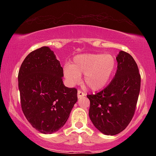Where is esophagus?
<instances>
[{
  "label": "esophagus",
  "mask_w": 156,
  "mask_h": 156,
  "mask_svg": "<svg viewBox=\"0 0 156 156\" xmlns=\"http://www.w3.org/2000/svg\"><path fill=\"white\" fill-rule=\"evenodd\" d=\"M85 93H84L83 92H82L81 90H80V89H78V98H81V97H84L85 96Z\"/></svg>",
  "instance_id": "34e87169"
}]
</instances>
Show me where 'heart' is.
Segmentation results:
<instances>
[{"instance_id": "heart-1", "label": "heart", "mask_w": 156, "mask_h": 156, "mask_svg": "<svg viewBox=\"0 0 156 156\" xmlns=\"http://www.w3.org/2000/svg\"><path fill=\"white\" fill-rule=\"evenodd\" d=\"M117 68V61L110 54L77 55L69 65L64 68V74L69 85H76L83 75V83L92 90H99L110 81Z\"/></svg>"}]
</instances>
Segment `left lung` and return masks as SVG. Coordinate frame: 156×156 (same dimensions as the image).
<instances>
[{
	"label": "left lung",
	"instance_id": "obj_1",
	"mask_svg": "<svg viewBox=\"0 0 156 156\" xmlns=\"http://www.w3.org/2000/svg\"><path fill=\"white\" fill-rule=\"evenodd\" d=\"M115 76L104 89L87 94L89 115L97 129L105 135H116L129 125L135 113L141 87V76L135 60L121 51L116 58Z\"/></svg>",
	"mask_w": 156,
	"mask_h": 156
}]
</instances>
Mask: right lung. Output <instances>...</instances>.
Returning a JSON list of instances; mask_svg holds the SVG:
<instances>
[{"label": "right lung", "instance_id": "right-lung-1", "mask_svg": "<svg viewBox=\"0 0 156 156\" xmlns=\"http://www.w3.org/2000/svg\"><path fill=\"white\" fill-rule=\"evenodd\" d=\"M63 73L53 52L44 46L31 52L20 68L21 108L27 120L42 133L62 128L78 101L77 89L64 85Z\"/></svg>", "mask_w": 156, "mask_h": 156}]
</instances>
